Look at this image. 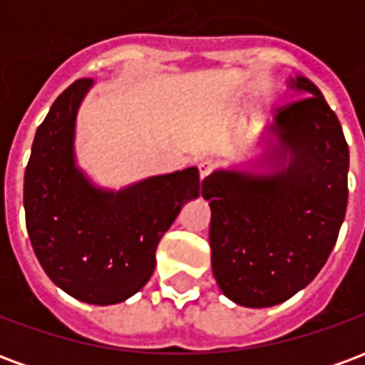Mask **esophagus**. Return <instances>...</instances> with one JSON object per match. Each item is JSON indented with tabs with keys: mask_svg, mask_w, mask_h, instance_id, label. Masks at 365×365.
I'll return each mask as SVG.
<instances>
[{
	"mask_svg": "<svg viewBox=\"0 0 365 365\" xmlns=\"http://www.w3.org/2000/svg\"><path fill=\"white\" fill-rule=\"evenodd\" d=\"M197 168H199V178H201V180H205L207 175L213 172V162H211V160H201V162L197 164Z\"/></svg>",
	"mask_w": 365,
	"mask_h": 365,
	"instance_id": "obj_1",
	"label": "esophagus"
}]
</instances>
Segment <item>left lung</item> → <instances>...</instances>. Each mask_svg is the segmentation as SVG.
<instances>
[{
	"mask_svg": "<svg viewBox=\"0 0 365 365\" xmlns=\"http://www.w3.org/2000/svg\"><path fill=\"white\" fill-rule=\"evenodd\" d=\"M287 86L293 101L264 130L256 170L219 168L201 185L215 279L252 309L279 305L313 282L348 205L350 154L336 115L305 76Z\"/></svg>",
	"mask_w": 365,
	"mask_h": 365,
	"instance_id": "1",
	"label": "left lung"
}]
</instances>
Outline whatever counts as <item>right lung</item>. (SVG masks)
<instances>
[{
  "label": "right lung",
  "instance_id": "add662e5",
  "mask_svg": "<svg viewBox=\"0 0 365 365\" xmlns=\"http://www.w3.org/2000/svg\"><path fill=\"white\" fill-rule=\"evenodd\" d=\"M93 80H78L36 128L25 170L31 245L54 285L90 305H115L150 279L156 248L183 203L201 193L199 170L97 187L78 168L76 115Z\"/></svg>",
  "mask_w": 365,
  "mask_h": 365
}]
</instances>
